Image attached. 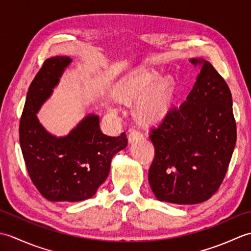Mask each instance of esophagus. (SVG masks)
Instances as JSON below:
<instances>
[{
    "instance_id": "34e87169",
    "label": "esophagus",
    "mask_w": 251,
    "mask_h": 251,
    "mask_svg": "<svg viewBox=\"0 0 251 251\" xmlns=\"http://www.w3.org/2000/svg\"><path fill=\"white\" fill-rule=\"evenodd\" d=\"M142 137H143V135H142L141 131L137 130V129H130L129 135H128V141H129L130 143H132V142H135V141H137V140L141 139Z\"/></svg>"
}]
</instances>
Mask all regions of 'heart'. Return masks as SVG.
<instances>
[{
    "label": "heart",
    "instance_id": "b5f03b06",
    "mask_svg": "<svg viewBox=\"0 0 251 251\" xmlns=\"http://www.w3.org/2000/svg\"><path fill=\"white\" fill-rule=\"evenodd\" d=\"M157 72L149 68H140L130 75L123 79L116 90V98L123 103H131L139 100L138 113L148 121H158L166 116L172 106L175 84L173 79L166 76L159 78ZM111 113L115 110L110 108Z\"/></svg>",
    "mask_w": 251,
    "mask_h": 251
}]
</instances>
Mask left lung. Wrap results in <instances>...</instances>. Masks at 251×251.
<instances>
[{
    "instance_id": "obj_1",
    "label": "left lung",
    "mask_w": 251,
    "mask_h": 251,
    "mask_svg": "<svg viewBox=\"0 0 251 251\" xmlns=\"http://www.w3.org/2000/svg\"><path fill=\"white\" fill-rule=\"evenodd\" d=\"M190 61L201 66L193 89L150 134L155 155L149 183L158 201L179 205L199 204L216 193L236 143L226 82L209 61Z\"/></svg>"
}]
</instances>
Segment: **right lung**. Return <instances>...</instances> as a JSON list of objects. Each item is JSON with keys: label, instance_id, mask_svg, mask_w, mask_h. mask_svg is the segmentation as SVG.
<instances>
[{"label": "right lung", "instance_id": "add662e5", "mask_svg": "<svg viewBox=\"0 0 251 251\" xmlns=\"http://www.w3.org/2000/svg\"><path fill=\"white\" fill-rule=\"evenodd\" d=\"M71 59H46L32 81L19 124V141L26 170L40 193L50 201L90 199L108 178L111 159L125 149L127 137L102 134L99 117L89 114L66 137L47 132L36 117L41 105Z\"/></svg>", "mask_w": 251, "mask_h": 251}]
</instances>
